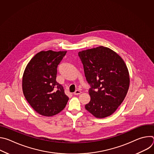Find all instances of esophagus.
Instances as JSON below:
<instances>
[{
  "label": "esophagus",
  "mask_w": 154,
  "mask_h": 154,
  "mask_svg": "<svg viewBox=\"0 0 154 154\" xmlns=\"http://www.w3.org/2000/svg\"><path fill=\"white\" fill-rule=\"evenodd\" d=\"M82 93V92L80 91V90H76L74 93V95H79V94H80Z\"/></svg>",
  "instance_id": "1"
}]
</instances>
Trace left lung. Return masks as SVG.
<instances>
[{"instance_id": "1", "label": "left lung", "mask_w": 154, "mask_h": 154, "mask_svg": "<svg viewBox=\"0 0 154 154\" xmlns=\"http://www.w3.org/2000/svg\"><path fill=\"white\" fill-rule=\"evenodd\" d=\"M86 79L91 86V99L86 110L96 118L113 114L124 100L130 85V76L122 58L108 48H97L78 53Z\"/></svg>"}]
</instances>
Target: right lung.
<instances>
[{
	"label": "right lung",
	"instance_id": "add662e5",
	"mask_svg": "<svg viewBox=\"0 0 154 154\" xmlns=\"http://www.w3.org/2000/svg\"><path fill=\"white\" fill-rule=\"evenodd\" d=\"M67 51H42L29 62L24 70L22 87L24 96L34 110L44 116L61 112L69 97L56 82L57 66Z\"/></svg>",
	"mask_w": 154,
	"mask_h": 154
}]
</instances>
